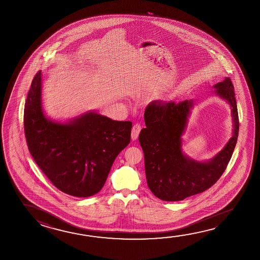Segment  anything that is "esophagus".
I'll return each mask as SVG.
<instances>
[{
    "label": "esophagus",
    "instance_id": "esophagus-1",
    "mask_svg": "<svg viewBox=\"0 0 260 260\" xmlns=\"http://www.w3.org/2000/svg\"><path fill=\"white\" fill-rule=\"evenodd\" d=\"M141 126L140 124H135L133 126V128L132 129V141H136L139 137V134L141 132Z\"/></svg>",
    "mask_w": 260,
    "mask_h": 260
}]
</instances>
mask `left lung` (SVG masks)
Here are the masks:
<instances>
[{"label":"left lung","mask_w":260,"mask_h":260,"mask_svg":"<svg viewBox=\"0 0 260 260\" xmlns=\"http://www.w3.org/2000/svg\"><path fill=\"white\" fill-rule=\"evenodd\" d=\"M213 88L214 96L230 106L233 131L223 149L207 160L192 159L182 150V137L196 101H155L146 108V128L141 129L139 141L144 154L147 184L160 200L182 201L209 189L221 177L232 157L239 129L234 86L230 78H224Z\"/></svg>","instance_id":"left-lung-1"}]
</instances>
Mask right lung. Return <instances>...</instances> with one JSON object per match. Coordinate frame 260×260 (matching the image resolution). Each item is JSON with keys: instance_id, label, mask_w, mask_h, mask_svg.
<instances>
[{"instance_id": "add662e5", "label": "right lung", "mask_w": 260, "mask_h": 260, "mask_svg": "<svg viewBox=\"0 0 260 260\" xmlns=\"http://www.w3.org/2000/svg\"><path fill=\"white\" fill-rule=\"evenodd\" d=\"M39 71L23 113L28 149L42 172L60 191L89 197L105 184L115 159L131 141L132 123L88 110L68 120L47 117Z\"/></svg>"}]
</instances>
